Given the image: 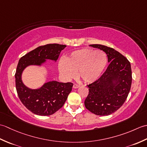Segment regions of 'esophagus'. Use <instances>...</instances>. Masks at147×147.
Wrapping results in <instances>:
<instances>
[{"mask_svg":"<svg viewBox=\"0 0 147 147\" xmlns=\"http://www.w3.org/2000/svg\"><path fill=\"white\" fill-rule=\"evenodd\" d=\"M79 87H80V86L78 85V84L74 83V85H73V88H79Z\"/></svg>","mask_w":147,"mask_h":147,"instance_id":"obj_1","label":"esophagus"}]
</instances>
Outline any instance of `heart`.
<instances>
[{
  "label": "heart",
  "instance_id": "b5f03b06",
  "mask_svg": "<svg viewBox=\"0 0 147 147\" xmlns=\"http://www.w3.org/2000/svg\"><path fill=\"white\" fill-rule=\"evenodd\" d=\"M65 62L59 63V70L65 78L70 79L77 72L78 78L85 83H92L97 80L107 63L105 53L102 51L82 49L73 52Z\"/></svg>",
  "mask_w": 147,
  "mask_h": 147
}]
</instances>
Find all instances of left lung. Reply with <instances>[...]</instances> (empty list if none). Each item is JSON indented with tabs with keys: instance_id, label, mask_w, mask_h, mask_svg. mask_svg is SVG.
I'll list each match as a JSON object with an SVG mask.
<instances>
[{
	"instance_id": "8db88e82",
	"label": "left lung",
	"mask_w": 147,
	"mask_h": 147,
	"mask_svg": "<svg viewBox=\"0 0 147 147\" xmlns=\"http://www.w3.org/2000/svg\"><path fill=\"white\" fill-rule=\"evenodd\" d=\"M90 45L105 52L110 64L97 80L87 85L89 92L85 105L93 114L108 115L123 105L129 94L132 82L131 64L114 49L100 44Z\"/></svg>"
}]
</instances>
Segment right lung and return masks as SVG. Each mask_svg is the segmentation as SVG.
Returning <instances> with one entry per match:
<instances>
[{
  "label": "right lung",
  "mask_w": 147,
  "mask_h": 147,
  "mask_svg": "<svg viewBox=\"0 0 147 147\" xmlns=\"http://www.w3.org/2000/svg\"><path fill=\"white\" fill-rule=\"evenodd\" d=\"M65 47L57 43L40 46L27 53L19 61L15 73L16 91L23 104L33 114L39 115L54 114L64 104L73 84L52 81L45 83L40 88L32 90L22 82L23 71L30 65H42L46 59L56 61Z\"/></svg>",
  "instance_id": "obj_1"
}]
</instances>
